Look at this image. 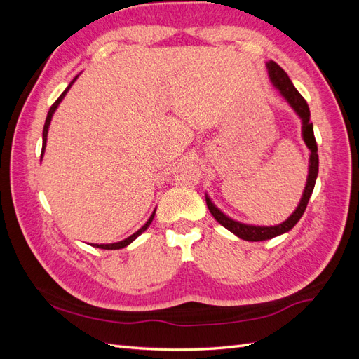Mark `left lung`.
Returning a JSON list of instances; mask_svg holds the SVG:
<instances>
[{"mask_svg":"<svg viewBox=\"0 0 359 359\" xmlns=\"http://www.w3.org/2000/svg\"><path fill=\"white\" fill-rule=\"evenodd\" d=\"M266 66H268V73H269L271 81H273V83L280 90V93L286 97V100L290 103V106L297 111V114L302 119V137H304V140H306L307 147L311 151V154H310V170H309L307 186H306V190H304V194H302L298 208L285 223H281L278 226L264 227V226H250V224L238 223V222L229 219V217H226L220 210H217L215 206L212 205V202L208 198H206V205H208V210L212 214L214 219L219 222L222 226H224L227 231H231L232 233H235L236 236H240L241 240H245V241H264V240H269V238H274V236L281 235L285 232H289L292 227L298 223V220L302 217L304 211H306V208H307V203H309V199H310L311 193H313L314 182H316L318 170H319L318 144H316V139H314L313 123H310V109H309L307 102L304 100V97L298 93L295 86H293V83L289 79V76L286 74V72L281 69L277 62L269 61Z\"/></svg>","mask_w":359,"mask_h":359,"instance_id":"1","label":"left lung"}]
</instances>
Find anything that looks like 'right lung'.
Returning <instances> with one entry per match:
<instances>
[{
    "label": "right lung",
    "instance_id": "1",
    "mask_svg": "<svg viewBox=\"0 0 359 359\" xmlns=\"http://www.w3.org/2000/svg\"><path fill=\"white\" fill-rule=\"evenodd\" d=\"M76 78H78V76H76ZM76 78L70 82V85L67 86L66 90H64V93L58 97V99L55 100V103H53L52 106H50V109H49V112H48V116H46V123H45V127H43V147H41V156H43V151H45V148H46V139H48V128H49V124H50V118H52V115H53V112H55V109L58 107V104H60V102L62 100V97L66 95V93L69 91V88L72 86V83L76 81ZM154 215H156V211L153 212V215L149 217V220L140 227V229L137 231V232H135L132 236H128V238H126L124 241H119V243H114V244H94V247H99V248H103V250H118V248H123V247H127L130 243L132 241H135L136 238L142 233V232H145L147 229H148V226L151 224V222H153V219H154Z\"/></svg>",
    "mask_w": 359,
    "mask_h": 359
}]
</instances>
